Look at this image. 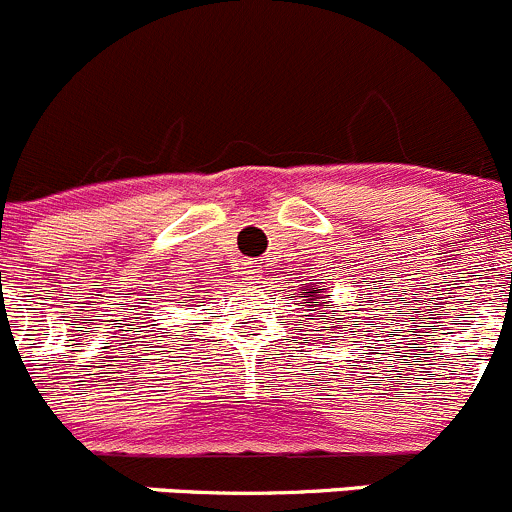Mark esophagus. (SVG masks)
<instances>
[{
	"label": "esophagus",
	"mask_w": 512,
	"mask_h": 512,
	"mask_svg": "<svg viewBox=\"0 0 512 512\" xmlns=\"http://www.w3.org/2000/svg\"><path fill=\"white\" fill-rule=\"evenodd\" d=\"M243 274H246V279L251 281V284H259V279L264 271H261V266H256V264H246V271H243Z\"/></svg>",
	"instance_id": "1"
}]
</instances>
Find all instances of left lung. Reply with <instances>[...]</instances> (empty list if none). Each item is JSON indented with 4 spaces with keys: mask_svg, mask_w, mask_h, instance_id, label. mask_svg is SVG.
<instances>
[{
    "mask_svg": "<svg viewBox=\"0 0 512 512\" xmlns=\"http://www.w3.org/2000/svg\"><path fill=\"white\" fill-rule=\"evenodd\" d=\"M299 299H301V306H306V311H314V314L316 311H321V314L326 316V326H324L326 337L347 332V324L342 321L344 314H334V301H332V291H329V286H321V284L304 286L301 284Z\"/></svg>",
    "mask_w": 512,
    "mask_h": 512,
    "instance_id": "8db88e82",
    "label": "left lung"
}]
</instances>
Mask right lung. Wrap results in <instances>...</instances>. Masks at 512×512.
Segmentation results:
<instances>
[{
	"instance_id": "1",
	"label": "right lung",
	"mask_w": 512,
	"mask_h": 512,
	"mask_svg": "<svg viewBox=\"0 0 512 512\" xmlns=\"http://www.w3.org/2000/svg\"><path fill=\"white\" fill-rule=\"evenodd\" d=\"M188 299H191V296H188ZM183 304H186V301H183Z\"/></svg>"
}]
</instances>
